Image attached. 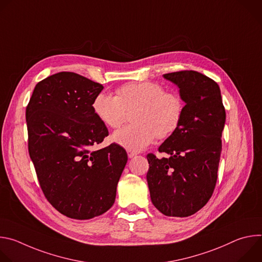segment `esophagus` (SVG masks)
I'll use <instances>...</instances> for the list:
<instances>
[{
  "label": "esophagus",
  "mask_w": 262,
  "mask_h": 262,
  "mask_svg": "<svg viewBox=\"0 0 262 262\" xmlns=\"http://www.w3.org/2000/svg\"><path fill=\"white\" fill-rule=\"evenodd\" d=\"M127 156H128L129 159H133L134 157L137 156V154H136V152H133V151H127Z\"/></svg>",
  "instance_id": "34e87169"
}]
</instances>
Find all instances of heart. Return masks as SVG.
Listing matches in <instances>:
<instances>
[{
	"mask_svg": "<svg viewBox=\"0 0 262 262\" xmlns=\"http://www.w3.org/2000/svg\"><path fill=\"white\" fill-rule=\"evenodd\" d=\"M97 119L107 127L118 128L132 113L133 124L115 132L112 140L129 151H141L156 138L171 136L179 126L183 102L180 96L166 92L152 82L128 83L116 90V96L98 93L92 102Z\"/></svg>",
	"mask_w": 262,
	"mask_h": 262,
	"instance_id": "obj_1",
	"label": "heart"
}]
</instances>
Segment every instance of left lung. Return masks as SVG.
<instances>
[{
	"mask_svg": "<svg viewBox=\"0 0 262 262\" xmlns=\"http://www.w3.org/2000/svg\"><path fill=\"white\" fill-rule=\"evenodd\" d=\"M185 102L178 128L159 147L168 158L147 156V182L154 205L168 216H189L210 199L226 120L219 85L204 74L183 70L163 76Z\"/></svg>",
	"mask_w": 262,
	"mask_h": 262,
	"instance_id": "8db88e82",
	"label": "left lung"
}]
</instances>
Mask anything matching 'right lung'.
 Here are the masks:
<instances>
[{
  "mask_svg": "<svg viewBox=\"0 0 262 262\" xmlns=\"http://www.w3.org/2000/svg\"><path fill=\"white\" fill-rule=\"evenodd\" d=\"M103 86L62 71L35 86L26 108L29 155L48 201L62 214L89 220L115 202L127 163L118 144L95 150L108 136L92 111Z\"/></svg>",
  "mask_w": 262,
  "mask_h": 262,
  "instance_id": "add662e5",
  "label": "right lung"
}]
</instances>
